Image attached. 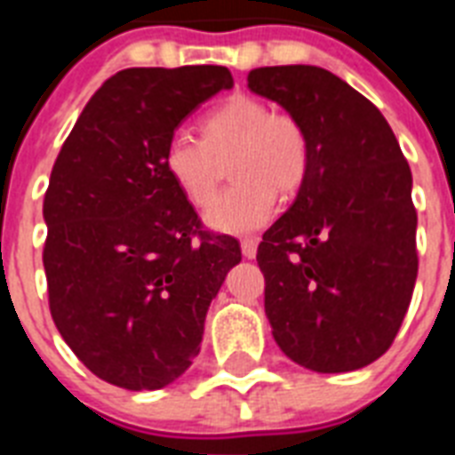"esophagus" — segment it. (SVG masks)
I'll list each match as a JSON object with an SVG mask.
<instances>
[{"instance_id":"obj_1","label":"esophagus","mask_w":455,"mask_h":455,"mask_svg":"<svg viewBox=\"0 0 455 455\" xmlns=\"http://www.w3.org/2000/svg\"><path fill=\"white\" fill-rule=\"evenodd\" d=\"M257 238H245V241H241V250H243V257L245 259H255L257 257Z\"/></svg>"}]
</instances>
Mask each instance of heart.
Here are the masks:
<instances>
[{
	"instance_id": "b5f03b06",
	"label": "heart",
	"mask_w": 455,
	"mask_h": 455,
	"mask_svg": "<svg viewBox=\"0 0 455 455\" xmlns=\"http://www.w3.org/2000/svg\"><path fill=\"white\" fill-rule=\"evenodd\" d=\"M231 151V177L238 184L214 198L205 224L221 234H250L274 217L276 191L291 193L302 184L309 139L299 120L238 94L203 117V139L174 132L164 144L163 167L193 205H205L217 188V157Z\"/></svg>"
}]
</instances>
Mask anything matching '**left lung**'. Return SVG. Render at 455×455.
Instances as JSON below:
<instances>
[{
	"mask_svg": "<svg viewBox=\"0 0 455 455\" xmlns=\"http://www.w3.org/2000/svg\"><path fill=\"white\" fill-rule=\"evenodd\" d=\"M248 87L309 139L298 198L257 248L274 339L316 373L368 366L392 345L416 285L409 163L380 110L331 70L255 68Z\"/></svg>",
	"mask_w": 455,
	"mask_h": 455,
	"instance_id": "8db88e82",
	"label": "left lung"
}]
</instances>
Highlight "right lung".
Masks as SVG:
<instances>
[{
    "instance_id": "obj_1",
    "label": "right lung",
    "mask_w": 455,
    "mask_h": 455,
    "mask_svg": "<svg viewBox=\"0 0 455 455\" xmlns=\"http://www.w3.org/2000/svg\"><path fill=\"white\" fill-rule=\"evenodd\" d=\"M234 77L221 66L127 68L101 84L53 163L44 271L60 338L101 380L160 389L198 356L210 302L241 262L163 167L167 139Z\"/></svg>"
}]
</instances>
